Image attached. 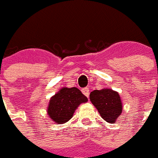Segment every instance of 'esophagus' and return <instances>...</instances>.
Listing matches in <instances>:
<instances>
[{
  "label": "esophagus",
  "mask_w": 158,
  "mask_h": 158,
  "mask_svg": "<svg viewBox=\"0 0 158 158\" xmlns=\"http://www.w3.org/2000/svg\"><path fill=\"white\" fill-rule=\"evenodd\" d=\"M82 92L85 96L87 97V98H89V87H86V88L83 89Z\"/></svg>",
  "instance_id": "1"
}]
</instances>
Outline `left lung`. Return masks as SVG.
I'll use <instances>...</instances> for the list:
<instances>
[{
    "mask_svg": "<svg viewBox=\"0 0 158 158\" xmlns=\"http://www.w3.org/2000/svg\"><path fill=\"white\" fill-rule=\"evenodd\" d=\"M91 103L94 105L100 116L108 123H115L122 112V102L118 92L110 89L92 91L89 94Z\"/></svg>",
    "mask_w": 158,
    "mask_h": 158,
    "instance_id": "1",
    "label": "left lung"
}]
</instances>
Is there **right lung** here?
Masks as SVG:
<instances>
[{"label": "right lung", "mask_w": 158, "mask_h": 158, "mask_svg": "<svg viewBox=\"0 0 158 158\" xmlns=\"http://www.w3.org/2000/svg\"><path fill=\"white\" fill-rule=\"evenodd\" d=\"M87 101V97L78 88L64 87L50 99L48 115L55 123H66L73 117L77 107Z\"/></svg>", "instance_id": "1"}]
</instances>
